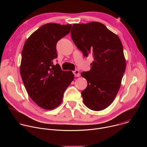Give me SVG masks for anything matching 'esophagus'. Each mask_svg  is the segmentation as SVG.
I'll return each mask as SVG.
<instances>
[{"label":"esophagus","mask_w":147,"mask_h":147,"mask_svg":"<svg viewBox=\"0 0 147 147\" xmlns=\"http://www.w3.org/2000/svg\"><path fill=\"white\" fill-rule=\"evenodd\" d=\"M73 74H74V76L76 77H80V73H79V71L78 70H76L75 71H73Z\"/></svg>","instance_id":"esophagus-1"}]
</instances>
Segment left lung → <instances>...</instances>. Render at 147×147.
I'll use <instances>...</instances> for the list:
<instances>
[{"label": "left lung", "instance_id": "left-lung-1", "mask_svg": "<svg viewBox=\"0 0 147 147\" xmlns=\"http://www.w3.org/2000/svg\"><path fill=\"white\" fill-rule=\"evenodd\" d=\"M71 37L76 46L94 61L91 70L81 73L87 81L81 92L83 102L89 109L103 110L114 100L125 70L123 48L119 36L99 22L74 24Z\"/></svg>", "mask_w": 147, "mask_h": 147}]
</instances>
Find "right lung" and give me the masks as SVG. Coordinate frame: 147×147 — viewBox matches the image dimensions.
Listing matches in <instances>:
<instances>
[{"label":"right lung","mask_w":147,"mask_h":147,"mask_svg":"<svg viewBox=\"0 0 147 147\" xmlns=\"http://www.w3.org/2000/svg\"><path fill=\"white\" fill-rule=\"evenodd\" d=\"M71 28V24L42 26L27 39L22 52L20 74L25 88L31 99L46 110L59 105L74 78L71 71H62L59 64H53L57 42Z\"/></svg>","instance_id":"obj_1"}]
</instances>
